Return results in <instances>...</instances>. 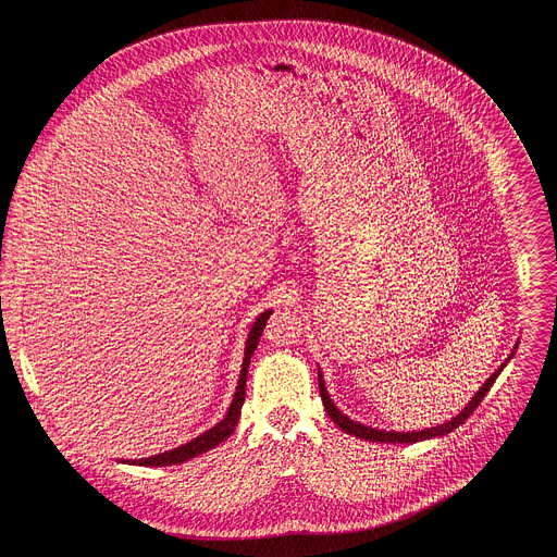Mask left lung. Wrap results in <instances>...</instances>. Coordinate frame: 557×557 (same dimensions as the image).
<instances>
[{
  "instance_id": "left-lung-1",
  "label": "left lung",
  "mask_w": 557,
  "mask_h": 557,
  "mask_svg": "<svg viewBox=\"0 0 557 557\" xmlns=\"http://www.w3.org/2000/svg\"><path fill=\"white\" fill-rule=\"evenodd\" d=\"M503 368H505V363L485 381V385H483L479 392L473 394V399L467 404V408H465L460 414H456L451 421H447V423H443V425H436V428H430V430H421V432H383V430L366 428V425H361V423L348 419L346 414H342V412L337 410V406L333 404V399L329 396L326 385H324V379H322V372H320V394H322V401H324V408H326L329 417H331L346 434H355V436H359V438L376 441V443H419V441H425V438H432V436L449 434L451 430H456L458 425H462V423L473 414V410L481 406V401L487 396L490 387L496 383V379H498V374H500Z\"/></svg>"
}]
</instances>
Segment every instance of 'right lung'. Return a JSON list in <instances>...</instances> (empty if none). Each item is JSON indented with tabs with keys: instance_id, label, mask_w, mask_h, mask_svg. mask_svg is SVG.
Here are the masks:
<instances>
[{
	"instance_id": "add662e5",
	"label": "right lung",
	"mask_w": 557,
	"mask_h": 557,
	"mask_svg": "<svg viewBox=\"0 0 557 557\" xmlns=\"http://www.w3.org/2000/svg\"><path fill=\"white\" fill-rule=\"evenodd\" d=\"M269 314L271 310L262 312L253 329L249 331V339H247V348H245V361H243V372H240V379H237V387H235V396H233V404L226 412V417L211 430H207L205 434H200L198 438L176 447V449H170V451H163V454H156V456H149V458H140V460H132V465H143V467H163V465H178V462H185L189 458H196L198 454L202 451H209L211 447L220 445L224 438H228L237 425V421H240V410H243V404H245V394H247V372H249V363H251V355L256 352L258 344H260V335L269 322Z\"/></svg>"
}]
</instances>
